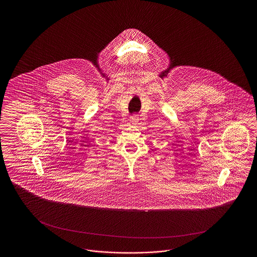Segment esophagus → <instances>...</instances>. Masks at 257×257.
Returning a JSON list of instances; mask_svg holds the SVG:
<instances>
[{
	"mask_svg": "<svg viewBox=\"0 0 257 257\" xmlns=\"http://www.w3.org/2000/svg\"><path fill=\"white\" fill-rule=\"evenodd\" d=\"M138 121H139V117H138L137 114H133V115L130 117V122L132 123V124H137Z\"/></svg>",
	"mask_w": 257,
	"mask_h": 257,
	"instance_id": "34e87169",
	"label": "esophagus"
}]
</instances>
